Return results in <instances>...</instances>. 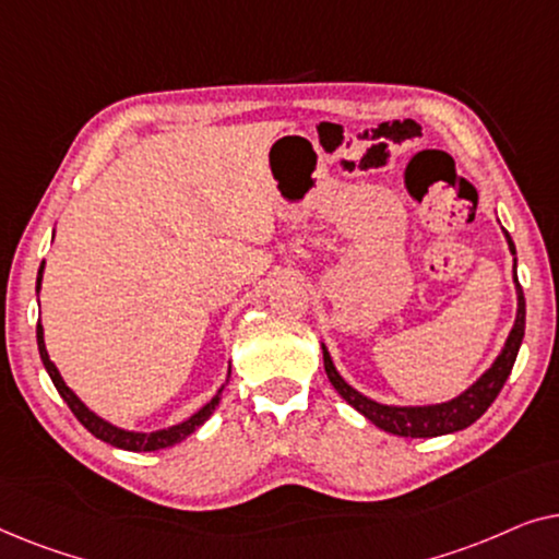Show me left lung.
<instances>
[{"mask_svg":"<svg viewBox=\"0 0 559 559\" xmlns=\"http://www.w3.org/2000/svg\"><path fill=\"white\" fill-rule=\"evenodd\" d=\"M509 243V251L514 254V285H516V318L514 325L507 335V343H503L501 354L493 358V364L480 373V377L473 381V384L461 392L453 400L440 402V404H384L371 400L348 384L346 379L341 377L338 369H335L331 354H328L325 343H320L323 348V366L328 379L335 386L343 400H346L350 407L361 412L366 419H371L379 430L400 435V438H438V435H450L457 430H465V427L476 423V419L484 415V412L491 407V402L499 396L501 386L507 384L511 369H514L516 354L522 348L524 341V325H526V305H524V293L522 285L516 280V247L511 241L509 231H503Z\"/></svg>","mask_w":559,"mask_h":559,"instance_id":"8db88e82","label":"left lung"}]
</instances>
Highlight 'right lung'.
<instances>
[{"mask_svg":"<svg viewBox=\"0 0 559 559\" xmlns=\"http://www.w3.org/2000/svg\"><path fill=\"white\" fill-rule=\"evenodd\" d=\"M43 270H45V262L40 264V270H37V293H40V285H43ZM37 350H40V358H43V366L45 371L50 373L52 384H56L58 394L63 396V402L71 407V412L75 417H79V423L86 427V430L94 435V438L109 442L114 448H121V450H129V453H150V450H163V448H170L175 442L186 440L188 435H193L198 427H201L205 419L213 415V409L218 407L221 402V392H224L226 384L218 386V392L211 396V402H205L201 409L193 412L188 419H182L178 425H170V427H163V430H155V432H136V430H124V427H117L111 425L109 419L98 417L94 409H88L86 404L79 400V394L73 392L71 386L66 384L63 377H60L58 366L50 361L48 356V348H45V333H43V325L37 323ZM228 377H231V366H228ZM228 381V379H226Z\"/></svg>","mask_w":559,"mask_h":559,"instance_id":"1","label":"right lung"}]
</instances>
